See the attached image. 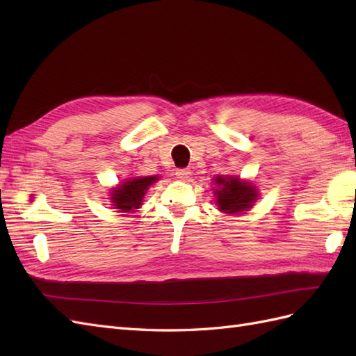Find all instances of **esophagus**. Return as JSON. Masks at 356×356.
<instances>
[{"label": "esophagus", "mask_w": 356, "mask_h": 356, "mask_svg": "<svg viewBox=\"0 0 356 356\" xmlns=\"http://www.w3.org/2000/svg\"><path fill=\"white\" fill-rule=\"evenodd\" d=\"M176 176H177V179L186 180L188 177L191 176V171L188 170V168H180V170H176Z\"/></svg>", "instance_id": "esophagus-1"}]
</instances>
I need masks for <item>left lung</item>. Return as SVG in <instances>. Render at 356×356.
<instances>
[{
	"mask_svg": "<svg viewBox=\"0 0 356 356\" xmlns=\"http://www.w3.org/2000/svg\"><path fill=\"white\" fill-rule=\"evenodd\" d=\"M217 188H214L216 203L218 209L226 214H238L248 211L254 205L259 197L257 188L246 180H240L238 177H223L217 176L214 179Z\"/></svg>",
	"mask_w": 356,
	"mask_h": 356,
	"instance_id": "obj_1",
	"label": "left lung"
}]
</instances>
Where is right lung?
<instances>
[{
    "label": "right lung",
    "mask_w": 356,
    "mask_h": 356,
    "mask_svg": "<svg viewBox=\"0 0 356 356\" xmlns=\"http://www.w3.org/2000/svg\"><path fill=\"white\" fill-rule=\"evenodd\" d=\"M157 179V176L136 177L127 180V182L120 184L116 188H113V191L110 194L113 207L116 209H120V213H131V211L139 209L148 186L153 185Z\"/></svg>",
    "instance_id": "obj_1"
}]
</instances>
